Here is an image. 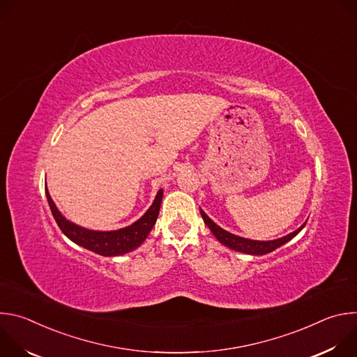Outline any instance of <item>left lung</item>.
<instances>
[{"mask_svg": "<svg viewBox=\"0 0 357 357\" xmlns=\"http://www.w3.org/2000/svg\"><path fill=\"white\" fill-rule=\"evenodd\" d=\"M200 215L203 218V220H205V223L208 225V227L211 229V231L215 234V237L225 245H227L229 248L231 250H236V251H241V252H245V254H252V256H263V254H267V252H271L274 251L275 248L281 247L282 244H285L287 241H289L291 238H294L302 229L303 226L307 223H303L299 229H296L295 231L289 233L288 236H284L281 238H277V240H270V241H257V240H248V238H243L240 236H236V234H231L226 230H223L222 227H219L205 212H203L200 209Z\"/></svg>", "mask_w": 357, "mask_h": 357, "instance_id": "left-lung-1", "label": "left lung"}]
</instances>
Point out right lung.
Instances as JSON below:
<instances>
[{
  "label": "right lung",
  "mask_w": 357,
  "mask_h": 357,
  "mask_svg": "<svg viewBox=\"0 0 357 357\" xmlns=\"http://www.w3.org/2000/svg\"><path fill=\"white\" fill-rule=\"evenodd\" d=\"M45 192H46L49 208L52 211V215L59 229L63 231V234L68 238H70L73 243L106 257L121 256V254L130 252L142 244V241L149 234L152 226H154L157 222L161 202H162V195H164L162 189H160L151 208L134 225L120 230H114V231H94V230L83 229L66 220L55 206V203L52 197H50L47 189H45Z\"/></svg>",
  "instance_id": "add662e5"
}]
</instances>
